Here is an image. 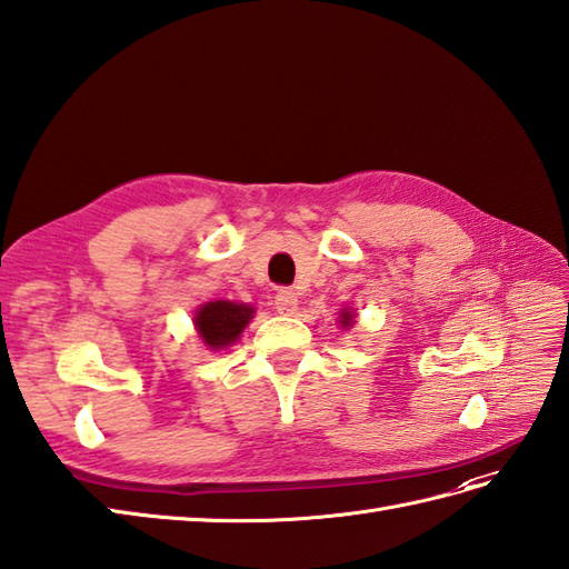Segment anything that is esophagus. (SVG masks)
<instances>
[{"instance_id": "34e87169", "label": "esophagus", "mask_w": 569, "mask_h": 569, "mask_svg": "<svg viewBox=\"0 0 569 569\" xmlns=\"http://www.w3.org/2000/svg\"><path fill=\"white\" fill-rule=\"evenodd\" d=\"M273 305H276V312H279V315H296V312H298V296H296V290L281 288L279 293H276Z\"/></svg>"}]
</instances>
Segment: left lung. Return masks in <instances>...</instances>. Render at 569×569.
<instances>
[{"label": "left lung", "instance_id": "1", "mask_svg": "<svg viewBox=\"0 0 569 569\" xmlns=\"http://www.w3.org/2000/svg\"><path fill=\"white\" fill-rule=\"evenodd\" d=\"M353 319H356V315L353 312H348V308L341 312V327L346 329V327H351L353 325Z\"/></svg>", "mask_w": 569, "mask_h": 569}]
</instances>
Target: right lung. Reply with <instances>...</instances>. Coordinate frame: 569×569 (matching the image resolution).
<instances>
[{
    "label": "right lung",
    "mask_w": 569,
    "mask_h": 569,
    "mask_svg": "<svg viewBox=\"0 0 569 569\" xmlns=\"http://www.w3.org/2000/svg\"><path fill=\"white\" fill-rule=\"evenodd\" d=\"M252 317V305L213 300L201 305L197 310L194 327L199 331V339L207 343L211 351H221V348H228L230 343H236L240 339V333L250 325Z\"/></svg>",
    "instance_id": "1"
}]
</instances>
